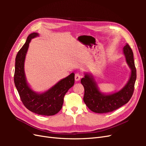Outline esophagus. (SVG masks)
Masks as SVG:
<instances>
[{
	"mask_svg": "<svg viewBox=\"0 0 146 146\" xmlns=\"http://www.w3.org/2000/svg\"><path fill=\"white\" fill-rule=\"evenodd\" d=\"M81 77H82V74L80 73L77 72L75 74V80H76V81L77 82L80 80Z\"/></svg>",
	"mask_w": 146,
	"mask_h": 146,
	"instance_id": "34e87169",
	"label": "esophagus"
}]
</instances>
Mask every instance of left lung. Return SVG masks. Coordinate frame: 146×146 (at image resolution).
I'll use <instances>...</instances> for the list:
<instances>
[{
  "instance_id": "8db88e82",
  "label": "left lung",
  "mask_w": 146,
  "mask_h": 146,
  "mask_svg": "<svg viewBox=\"0 0 146 146\" xmlns=\"http://www.w3.org/2000/svg\"><path fill=\"white\" fill-rule=\"evenodd\" d=\"M123 54L131 70V74L129 80L121 90L108 94L101 92L94 76L90 73H85V76L81 79V83L85 89L84 102L92 111L97 113L111 112L126 104L133 95L136 70L133 52L128 44L123 47Z\"/></svg>"
}]
</instances>
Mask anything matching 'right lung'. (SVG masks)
I'll return each instance as SVG.
<instances>
[{"label":"right lung","instance_id":"add662e5","mask_svg":"<svg viewBox=\"0 0 146 146\" xmlns=\"http://www.w3.org/2000/svg\"><path fill=\"white\" fill-rule=\"evenodd\" d=\"M37 36H39V33L36 32L30 34L17 54L14 82L22 102L29 110L39 115L53 116L62 108L64 97L74 84L75 74L71 73L44 92H37L33 90L26 78L24 64L29 43L32 39Z\"/></svg>","mask_w":146,"mask_h":146}]
</instances>
